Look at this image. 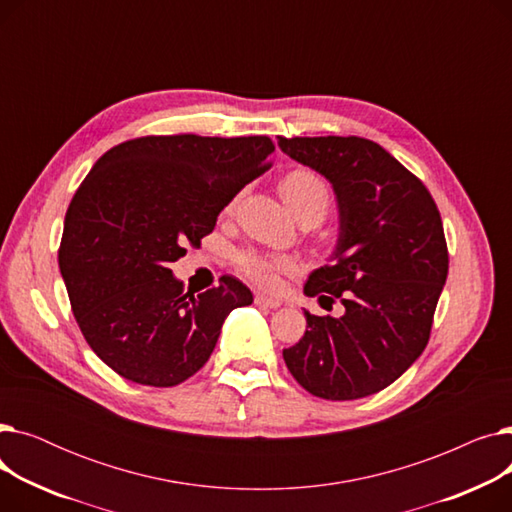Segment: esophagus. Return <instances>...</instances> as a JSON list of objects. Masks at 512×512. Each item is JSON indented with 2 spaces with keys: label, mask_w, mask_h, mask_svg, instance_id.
Listing matches in <instances>:
<instances>
[{
  "label": "esophagus",
  "mask_w": 512,
  "mask_h": 512,
  "mask_svg": "<svg viewBox=\"0 0 512 512\" xmlns=\"http://www.w3.org/2000/svg\"><path fill=\"white\" fill-rule=\"evenodd\" d=\"M255 303L259 307H267V309H278L282 305L280 299H274V297H267V294H255Z\"/></svg>",
  "instance_id": "1"
}]
</instances>
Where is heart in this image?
Here are the masks:
<instances>
[{
    "instance_id": "b5f03b06",
    "label": "heart",
    "mask_w": 512,
    "mask_h": 512,
    "mask_svg": "<svg viewBox=\"0 0 512 512\" xmlns=\"http://www.w3.org/2000/svg\"><path fill=\"white\" fill-rule=\"evenodd\" d=\"M280 191L288 207L297 213V218H313L321 222L332 205L330 184L324 176L309 168H297L288 172L280 182ZM238 199L240 193H236L228 201V213L236 207ZM234 263L242 276L263 288H276L280 282V274L294 270V261L290 257L280 253H263L257 249L238 251Z\"/></svg>"
}]
</instances>
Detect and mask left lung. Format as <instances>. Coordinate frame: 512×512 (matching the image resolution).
<instances>
[{
	"instance_id": "left-lung-1",
	"label": "left lung",
	"mask_w": 512,
	"mask_h": 512,
	"mask_svg": "<svg viewBox=\"0 0 512 512\" xmlns=\"http://www.w3.org/2000/svg\"><path fill=\"white\" fill-rule=\"evenodd\" d=\"M280 149L324 174L338 199L334 263L305 282L307 297L336 299L342 317L305 311V336L282 355L292 378L326 400L390 386L427 346L448 276L436 201L384 147L361 137H278Z\"/></svg>"
}]
</instances>
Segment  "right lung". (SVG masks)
<instances>
[{
    "label": "right lung",
    "mask_w": 512,
    "mask_h": 512,
    "mask_svg": "<svg viewBox=\"0 0 512 512\" xmlns=\"http://www.w3.org/2000/svg\"><path fill=\"white\" fill-rule=\"evenodd\" d=\"M270 137H139L103 153L74 193L58 251L76 324L122 378L170 388L211 357L228 313L253 303L232 276L184 292L170 263L272 168Z\"/></svg>",
    "instance_id": "right-lung-1"
}]
</instances>
